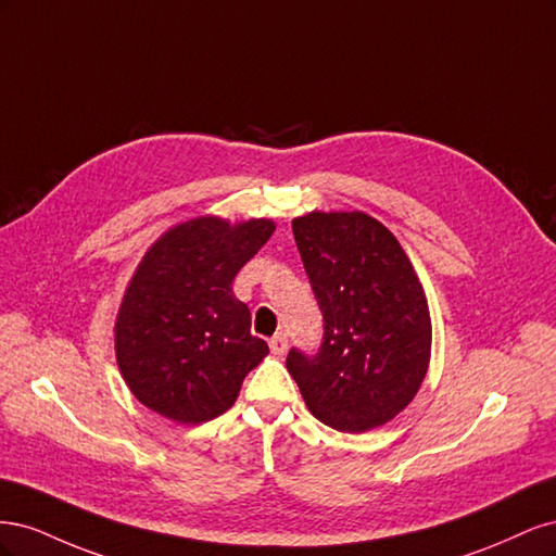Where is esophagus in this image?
<instances>
[{"instance_id": "obj_1", "label": "esophagus", "mask_w": 556, "mask_h": 556, "mask_svg": "<svg viewBox=\"0 0 556 556\" xmlns=\"http://www.w3.org/2000/svg\"><path fill=\"white\" fill-rule=\"evenodd\" d=\"M268 345H271V352H274V355L282 357L285 352H288V336H285V333H276L274 339L268 341Z\"/></svg>"}]
</instances>
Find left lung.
Wrapping results in <instances>:
<instances>
[{"label":"left lung","instance_id":"8db88e82","mask_svg":"<svg viewBox=\"0 0 556 556\" xmlns=\"http://www.w3.org/2000/svg\"><path fill=\"white\" fill-rule=\"evenodd\" d=\"M294 241L323 311L315 355L296 348L288 371L319 422L362 433L394 419L415 399L431 357V317L415 268L376 217H294Z\"/></svg>","mask_w":556,"mask_h":556}]
</instances>
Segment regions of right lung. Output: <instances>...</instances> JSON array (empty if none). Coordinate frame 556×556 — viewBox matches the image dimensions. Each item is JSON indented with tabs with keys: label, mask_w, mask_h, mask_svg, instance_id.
I'll use <instances>...</instances> for the list:
<instances>
[{
	"label": "right lung",
	"mask_w": 556,
	"mask_h": 556,
	"mask_svg": "<svg viewBox=\"0 0 556 556\" xmlns=\"http://www.w3.org/2000/svg\"><path fill=\"white\" fill-rule=\"evenodd\" d=\"M274 229L264 217L229 225L206 215L150 245L115 319L117 366L146 408L201 425L233 406L268 345L250 333L231 282Z\"/></svg>",
	"instance_id": "1"
}]
</instances>
